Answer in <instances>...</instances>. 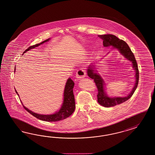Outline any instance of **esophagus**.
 <instances>
[{"label": "esophagus", "instance_id": "esophagus-1", "mask_svg": "<svg viewBox=\"0 0 155 155\" xmlns=\"http://www.w3.org/2000/svg\"><path fill=\"white\" fill-rule=\"evenodd\" d=\"M86 75V73L85 70L80 69L77 71L76 73V78L78 80L84 78Z\"/></svg>", "mask_w": 155, "mask_h": 155}]
</instances>
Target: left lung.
Returning <instances> with one entry per match:
<instances>
[{"label":"left lung","mask_w":155,"mask_h":155,"mask_svg":"<svg viewBox=\"0 0 155 155\" xmlns=\"http://www.w3.org/2000/svg\"><path fill=\"white\" fill-rule=\"evenodd\" d=\"M98 37L102 39L103 45L104 47H109L112 46L113 48H116L118 50H119L120 53L123 55L125 58L131 61L132 63V67L135 70L136 73L135 84L132 91L127 96L124 97H110L107 96V93L105 92V82L102 78L101 75H99L98 73H97V70H94V68H93V66H89V67H88L87 70V75L91 78L94 80L97 87V101L103 107H114L127 101L134 94V92L136 91L139 84V71L138 66L134 56V53L129 47L128 44L124 41L120 40L119 38L112 34L99 35Z\"/></svg>","instance_id":"1"}]
</instances>
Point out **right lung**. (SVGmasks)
I'll return each mask as SVG.
<instances>
[{
    "label": "right lung",
    "mask_w": 155,
    "mask_h": 155,
    "mask_svg": "<svg viewBox=\"0 0 155 155\" xmlns=\"http://www.w3.org/2000/svg\"><path fill=\"white\" fill-rule=\"evenodd\" d=\"M49 40H50V38L43 41L42 42L36 44L33 46H31L27 49H26L23 53H25L27 52V51L30 50V49L38 47V46L42 45L43 43H44L46 42H48ZM74 85V82L70 78H69L67 80V82L65 85V87H64V101H63V104L62 105V107L59 110V111L54 113V114H52L43 115V114H37L36 113L33 112L32 111L30 110L29 109H27V107H25L23 105H22L28 112L30 113L35 117L37 118L38 119H39L41 120L45 121H48V122H55V121H60L62 120H64L66 118L69 117L71 115L74 111L75 104L74 96V94H73ZM15 91H16L18 96H19L18 92L16 91L15 89Z\"/></svg>",
    "instance_id": "add662e5"
}]
</instances>
